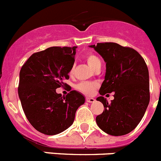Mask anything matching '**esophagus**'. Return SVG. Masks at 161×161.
Wrapping results in <instances>:
<instances>
[{
	"label": "esophagus",
	"instance_id": "34e87169",
	"mask_svg": "<svg viewBox=\"0 0 161 161\" xmlns=\"http://www.w3.org/2000/svg\"><path fill=\"white\" fill-rule=\"evenodd\" d=\"M85 100L86 102H89V103H92V102H95V99L93 97H87L85 98Z\"/></svg>",
	"mask_w": 161,
	"mask_h": 161
}]
</instances>
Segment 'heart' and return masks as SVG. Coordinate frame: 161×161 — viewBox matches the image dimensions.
Listing matches in <instances>:
<instances>
[{
    "label": "heart",
    "instance_id": "heart-1",
    "mask_svg": "<svg viewBox=\"0 0 161 161\" xmlns=\"http://www.w3.org/2000/svg\"><path fill=\"white\" fill-rule=\"evenodd\" d=\"M85 59H86L89 66L93 70L95 69L98 65L101 64L100 59L95 55H93V54H88ZM72 71H73V68L71 70V72H72ZM76 88L78 90L80 91L81 93H85V94H92L93 93V91H94L95 88H96V85H95V84L90 83V82H80V83L76 85Z\"/></svg>",
    "mask_w": 161,
    "mask_h": 161
}]
</instances>
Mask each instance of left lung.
I'll list each match as a JSON object with an SVG mask.
<instances>
[{"label":"left lung","instance_id":"8db88e82","mask_svg":"<svg viewBox=\"0 0 161 161\" xmlns=\"http://www.w3.org/2000/svg\"><path fill=\"white\" fill-rule=\"evenodd\" d=\"M89 47L106 63L105 80L99 89L101 96L97 98L103 104L104 110L97 116V124L110 136H124L137 126L149 104L147 64L136 50L115 42ZM112 92L115 99L109 103L103 96Z\"/></svg>","mask_w":161,"mask_h":161}]
</instances>
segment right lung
I'll use <instances>...</instances> for the list:
<instances>
[{"mask_svg":"<svg viewBox=\"0 0 161 161\" xmlns=\"http://www.w3.org/2000/svg\"><path fill=\"white\" fill-rule=\"evenodd\" d=\"M76 48L52 47L34 53L20 71L18 96L25 117L38 131L47 136L68 129L76 109L85 103V97L77 91L65 97L55 91L67 85L64 80L69 79Z\"/></svg>","mask_w":161,"mask_h":161,"instance_id":"obj_1","label":"right lung"}]
</instances>
